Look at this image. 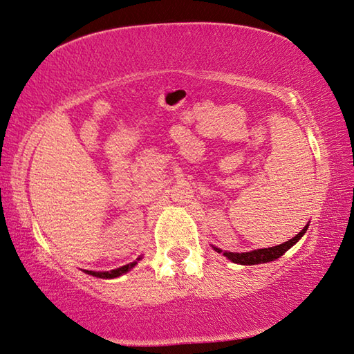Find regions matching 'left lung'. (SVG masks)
<instances>
[{
    "mask_svg": "<svg viewBox=\"0 0 354 354\" xmlns=\"http://www.w3.org/2000/svg\"><path fill=\"white\" fill-rule=\"evenodd\" d=\"M307 227L309 225H306V227L298 232L295 237H292L288 242H284L281 245H277L272 248H265V250H255L251 252H223L225 257H228L232 263H239V265H259V263H268V261H272L278 257H281V255L290 250V248L295 245L299 239L304 236V232L307 231ZM217 252H222L219 248H214Z\"/></svg>",
    "mask_w": 354,
    "mask_h": 354,
    "instance_id": "obj_1",
    "label": "left lung"
}]
</instances>
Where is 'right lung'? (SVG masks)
I'll list each match as a JSON object with an SVG mask.
<instances>
[{
    "label": "right lung",
    "instance_id": "right-lung-1",
    "mask_svg": "<svg viewBox=\"0 0 354 354\" xmlns=\"http://www.w3.org/2000/svg\"><path fill=\"white\" fill-rule=\"evenodd\" d=\"M135 266V261L131 263V265H126V266H122L118 269H114V270H109V272H94V270H86V274L93 275V277H99V278H115V277H120L122 274L127 272V270L132 269Z\"/></svg>",
    "mask_w": 354,
    "mask_h": 354
}]
</instances>
